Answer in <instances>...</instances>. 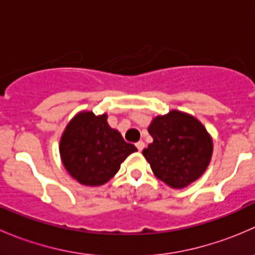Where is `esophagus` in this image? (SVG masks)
<instances>
[{"label": "esophagus", "mask_w": 255, "mask_h": 255, "mask_svg": "<svg viewBox=\"0 0 255 255\" xmlns=\"http://www.w3.org/2000/svg\"><path fill=\"white\" fill-rule=\"evenodd\" d=\"M135 146H137L138 150L142 151L143 149H144V146H145V144H144L143 140H139V142H138V143H135Z\"/></svg>", "instance_id": "esophagus-1"}]
</instances>
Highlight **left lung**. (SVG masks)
<instances>
[{"label": "left lung", "mask_w": 255, "mask_h": 255, "mask_svg": "<svg viewBox=\"0 0 255 255\" xmlns=\"http://www.w3.org/2000/svg\"><path fill=\"white\" fill-rule=\"evenodd\" d=\"M153 143L143 150L154 175L173 189H182L207 169L212 138L194 116L173 110L156 116L148 127Z\"/></svg>", "instance_id": "1"}]
</instances>
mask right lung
Masks as SVG:
<instances>
[{
	"label": "right lung",
	"mask_w": 255,
	"mask_h": 255,
	"mask_svg": "<svg viewBox=\"0 0 255 255\" xmlns=\"http://www.w3.org/2000/svg\"><path fill=\"white\" fill-rule=\"evenodd\" d=\"M69 174L86 186H100L116 175L122 161L137 151L107 123V115L78 113L66 126L59 144Z\"/></svg>",
	"instance_id": "1"
}]
</instances>
